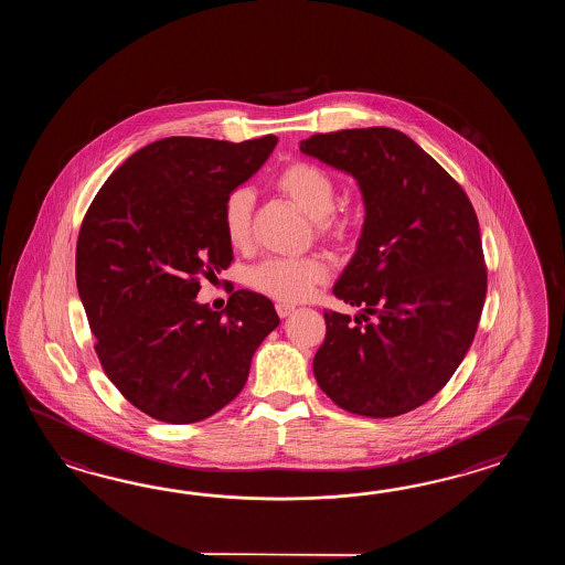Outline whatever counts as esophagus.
<instances>
[{"label":"esophagus","instance_id":"esophagus-1","mask_svg":"<svg viewBox=\"0 0 565 565\" xmlns=\"http://www.w3.org/2000/svg\"><path fill=\"white\" fill-rule=\"evenodd\" d=\"M292 311H295V305H287V302H278L277 312L280 319H285V317H288V315H290V312Z\"/></svg>","mask_w":565,"mask_h":565}]
</instances>
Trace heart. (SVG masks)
<instances>
[{"label": "heart", "instance_id": "heart-1", "mask_svg": "<svg viewBox=\"0 0 565 565\" xmlns=\"http://www.w3.org/2000/svg\"><path fill=\"white\" fill-rule=\"evenodd\" d=\"M275 188L315 220V236L337 250H348L358 241L355 217L337 212V183L324 169L307 161H292L280 169ZM254 193L236 188L224 198L222 230L232 248H246L253 236ZM246 285L278 302H299L329 278V265L321 254L299 258H266L246 270Z\"/></svg>", "mask_w": 565, "mask_h": 565}]
</instances>
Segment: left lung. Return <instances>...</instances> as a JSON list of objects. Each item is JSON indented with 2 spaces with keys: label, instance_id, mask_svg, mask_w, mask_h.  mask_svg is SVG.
Listing matches in <instances>:
<instances>
[{
  "label": "left lung",
  "instance_id": "left-lung-1",
  "mask_svg": "<svg viewBox=\"0 0 565 565\" xmlns=\"http://www.w3.org/2000/svg\"><path fill=\"white\" fill-rule=\"evenodd\" d=\"M300 151L360 183L365 222L333 295L361 315L324 311L312 370L339 408L394 418L436 396L465 360L487 295L469 195L408 135L317 132Z\"/></svg>",
  "mask_w": 565,
  "mask_h": 565
}]
</instances>
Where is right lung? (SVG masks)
<instances>
[{"mask_svg": "<svg viewBox=\"0 0 565 565\" xmlns=\"http://www.w3.org/2000/svg\"><path fill=\"white\" fill-rule=\"evenodd\" d=\"M278 137L242 143L168 137L132 153L98 190L76 242V287L108 380L147 416L205 420L241 394L277 329L273 300L234 290L224 311L195 297L234 260L224 198Z\"/></svg>", "mask_w": 565, "mask_h": 565, "instance_id": "right-lung-1", "label": "right lung"}]
</instances>
